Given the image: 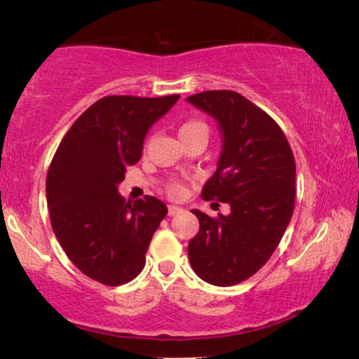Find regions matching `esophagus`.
<instances>
[{"instance_id":"34e87169","label":"esophagus","mask_w":359,"mask_h":359,"mask_svg":"<svg viewBox=\"0 0 359 359\" xmlns=\"http://www.w3.org/2000/svg\"><path fill=\"white\" fill-rule=\"evenodd\" d=\"M182 210H184V209L179 208V205H168V215H169V217L177 215V214H180Z\"/></svg>"}]
</instances>
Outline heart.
Listing matches in <instances>:
<instances>
[{"mask_svg":"<svg viewBox=\"0 0 359 359\" xmlns=\"http://www.w3.org/2000/svg\"><path fill=\"white\" fill-rule=\"evenodd\" d=\"M209 136H210V126L201 118H188L179 126V137L182 142L188 141V139H194V137H201L208 141ZM165 191L169 198L179 199L184 196L185 187L180 180H172L166 185Z\"/></svg>","mask_w":359,"mask_h":359,"instance_id":"1","label":"heart"}]
</instances>
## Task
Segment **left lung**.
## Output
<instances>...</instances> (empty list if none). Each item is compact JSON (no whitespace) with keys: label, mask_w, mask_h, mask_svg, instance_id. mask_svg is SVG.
Listing matches in <instances>:
<instances>
[{"label":"left lung","mask_w":359,"mask_h":359,"mask_svg":"<svg viewBox=\"0 0 359 359\" xmlns=\"http://www.w3.org/2000/svg\"><path fill=\"white\" fill-rule=\"evenodd\" d=\"M187 100L215 117L223 135L201 196L231 205L228 217L191 210L199 231L188 258L204 282L231 287L257 274L280 244L294 209V156L277 121L238 92L208 90Z\"/></svg>","instance_id":"8db88e82"}]
</instances>
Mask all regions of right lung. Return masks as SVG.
<instances>
[{
  "mask_svg": "<svg viewBox=\"0 0 359 359\" xmlns=\"http://www.w3.org/2000/svg\"><path fill=\"white\" fill-rule=\"evenodd\" d=\"M179 98L104 96L72 123L48 166L53 233L72 264L107 287L141 274L151 236L168 214L155 196L126 203L117 185L141 160L150 126Z\"/></svg>",
  "mask_w": 359,
  "mask_h": 359,
  "instance_id": "1",
  "label": "right lung"
}]
</instances>
